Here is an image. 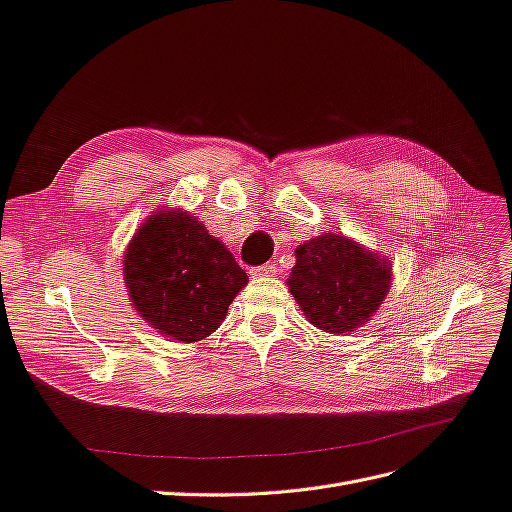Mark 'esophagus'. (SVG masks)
<instances>
[{
	"mask_svg": "<svg viewBox=\"0 0 512 512\" xmlns=\"http://www.w3.org/2000/svg\"><path fill=\"white\" fill-rule=\"evenodd\" d=\"M274 272H276V266H274V264H264V266L253 268L248 274H251L253 279H266V276H274Z\"/></svg>",
	"mask_w": 512,
	"mask_h": 512,
	"instance_id": "1",
	"label": "esophagus"
}]
</instances>
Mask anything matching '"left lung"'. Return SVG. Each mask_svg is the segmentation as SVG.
<instances>
[{
    "mask_svg": "<svg viewBox=\"0 0 512 512\" xmlns=\"http://www.w3.org/2000/svg\"><path fill=\"white\" fill-rule=\"evenodd\" d=\"M390 285V257L332 231L296 248V266L287 279L304 317L337 337L369 324Z\"/></svg>",
    "mask_w": 512,
    "mask_h": 512,
    "instance_id": "left-lung-1",
    "label": "left lung"
}]
</instances>
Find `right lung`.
<instances>
[{"instance_id":"right-lung-1","label":"right lung","mask_w":512,"mask_h":512,"mask_svg":"<svg viewBox=\"0 0 512 512\" xmlns=\"http://www.w3.org/2000/svg\"><path fill=\"white\" fill-rule=\"evenodd\" d=\"M122 264L139 317L178 343L210 337L248 283L227 246L184 208L163 206L145 218Z\"/></svg>"}]
</instances>
